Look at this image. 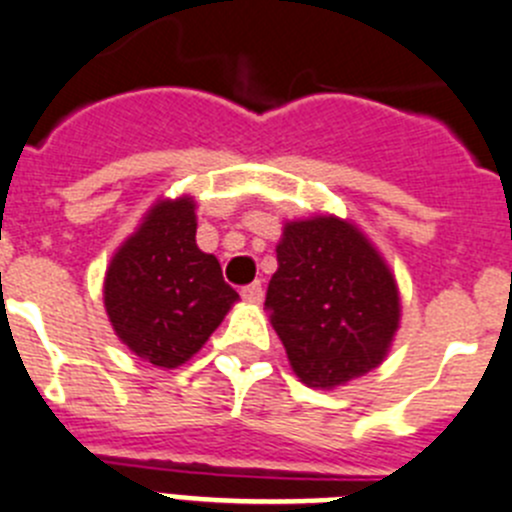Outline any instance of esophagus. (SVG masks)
<instances>
[{
	"label": "esophagus",
	"mask_w": 512,
	"mask_h": 512,
	"mask_svg": "<svg viewBox=\"0 0 512 512\" xmlns=\"http://www.w3.org/2000/svg\"><path fill=\"white\" fill-rule=\"evenodd\" d=\"M242 298H245L247 303H262V298H265V290H262L260 283H252V285H247V288H242Z\"/></svg>",
	"instance_id": "1"
}]
</instances>
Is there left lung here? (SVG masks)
<instances>
[{"instance_id": "8db88e82", "label": "left lung", "mask_w": 512, "mask_h": 512, "mask_svg": "<svg viewBox=\"0 0 512 512\" xmlns=\"http://www.w3.org/2000/svg\"><path fill=\"white\" fill-rule=\"evenodd\" d=\"M265 310L310 389H336L381 366L401 321L394 272L361 229L336 214L285 222Z\"/></svg>"}]
</instances>
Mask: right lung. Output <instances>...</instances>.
Returning <instances> with one entry per match:
<instances>
[{
	"label": "right lung",
	"instance_id": "add662e5",
	"mask_svg": "<svg viewBox=\"0 0 512 512\" xmlns=\"http://www.w3.org/2000/svg\"><path fill=\"white\" fill-rule=\"evenodd\" d=\"M240 295L197 247V202L159 199L105 270L103 303L128 351L159 369L186 364Z\"/></svg>",
	"mask_w": 512,
	"mask_h": 512
}]
</instances>
